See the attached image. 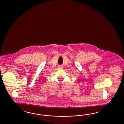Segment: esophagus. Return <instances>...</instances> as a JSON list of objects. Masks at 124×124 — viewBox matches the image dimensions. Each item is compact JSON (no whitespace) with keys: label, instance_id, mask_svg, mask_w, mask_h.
<instances>
[{"label":"esophagus","instance_id":"esophagus-1","mask_svg":"<svg viewBox=\"0 0 124 124\" xmlns=\"http://www.w3.org/2000/svg\"><path fill=\"white\" fill-rule=\"evenodd\" d=\"M58 67H59V69H61L63 68V67L62 66H61V65H60V66H58Z\"/></svg>","mask_w":124,"mask_h":124}]
</instances>
